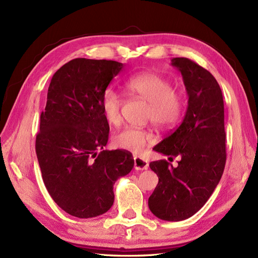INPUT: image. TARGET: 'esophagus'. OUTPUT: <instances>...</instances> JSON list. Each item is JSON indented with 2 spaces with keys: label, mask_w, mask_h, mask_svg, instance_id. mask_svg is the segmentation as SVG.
<instances>
[{
  "label": "esophagus",
  "mask_w": 258,
  "mask_h": 258,
  "mask_svg": "<svg viewBox=\"0 0 258 258\" xmlns=\"http://www.w3.org/2000/svg\"><path fill=\"white\" fill-rule=\"evenodd\" d=\"M148 162L141 157H135V169L136 170H147Z\"/></svg>",
  "instance_id": "obj_1"
}]
</instances>
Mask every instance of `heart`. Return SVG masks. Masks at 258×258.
Wrapping results in <instances>:
<instances>
[{
  "label": "heart",
  "mask_w": 258,
  "mask_h": 258,
  "mask_svg": "<svg viewBox=\"0 0 258 258\" xmlns=\"http://www.w3.org/2000/svg\"><path fill=\"white\" fill-rule=\"evenodd\" d=\"M127 90L150 103L147 118L156 127L168 129L177 122L182 113V101L173 85L167 79L155 73H142L129 77ZM122 98L118 91L108 88L102 97V111L111 124L121 120ZM154 141V137L145 129L127 126L113 136V144L120 150L135 154L141 153L144 147Z\"/></svg>",
  "instance_id": "b5f03b06"
}]
</instances>
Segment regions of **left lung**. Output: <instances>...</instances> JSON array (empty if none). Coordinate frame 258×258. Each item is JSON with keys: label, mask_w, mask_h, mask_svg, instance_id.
<instances>
[{"label": "left lung", "mask_w": 258, "mask_h": 258, "mask_svg": "<svg viewBox=\"0 0 258 258\" xmlns=\"http://www.w3.org/2000/svg\"><path fill=\"white\" fill-rule=\"evenodd\" d=\"M188 97L182 123L153 150L179 157L173 167L167 160L150 168L159 181L148 198V208L160 220L183 221L205 206L224 172L226 135L224 100L220 85L206 69L187 58H173Z\"/></svg>", "instance_id": "1"}]
</instances>
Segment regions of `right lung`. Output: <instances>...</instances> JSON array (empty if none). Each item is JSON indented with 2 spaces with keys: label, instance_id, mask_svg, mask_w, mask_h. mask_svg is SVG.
Here are the masks:
<instances>
[{
  "label": "right lung",
  "instance_id": "add662e5",
  "mask_svg": "<svg viewBox=\"0 0 258 258\" xmlns=\"http://www.w3.org/2000/svg\"><path fill=\"white\" fill-rule=\"evenodd\" d=\"M123 64L77 58L53 74L35 151L44 184L70 215L96 217L114 204L113 186L134 168L129 152L104 151L110 126L102 97Z\"/></svg>",
  "mask_w": 258,
  "mask_h": 258
}]
</instances>
